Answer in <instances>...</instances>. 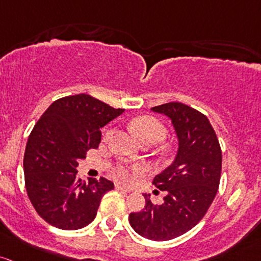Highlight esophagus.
Listing matches in <instances>:
<instances>
[{"label":"esophagus","mask_w":261,"mask_h":261,"mask_svg":"<svg viewBox=\"0 0 261 261\" xmlns=\"http://www.w3.org/2000/svg\"><path fill=\"white\" fill-rule=\"evenodd\" d=\"M115 188H116V190H119V191L126 192V193H130V192H131V190H128V188H126V187H122V186H120V185H115Z\"/></svg>","instance_id":"34e87169"}]
</instances>
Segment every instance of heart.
Listing matches in <instances>:
<instances>
[{
  "instance_id": "obj_1",
  "label": "heart",
  "mask_w": 261,
  "mask_h": 261,
  "mask_svg": "<svg viewBox=\"0 0 261 261\" xmlns=\"http://www.w3.org/2000/svg\"><path fill=\"white\" fill-rule=\"evenodd\" d=\"M131 128L141 142H159L166 136V127L153 116L136 117L131 121ZM141 173L142 168L140 167H127V166L119 165L114 168V176L124 182L135 181L136 177Z\"/></svg>"
}]
</instances>
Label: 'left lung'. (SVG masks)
<instances>
[{"mask_svg":"<svg viewBox=\"0 0 261 261\" xmlns=\"http://www.w3.org/2000/svg\"><path fill=\"white\" fill-rule=\"evenodd\" d=\"M170 117L178 139L174 161L153 178L165 191L161 204L144 194L146 205L131 213L134 230L146 239L165 242L191 230L205 216L218 192L222 150L210 120L182 102H167L151 109Z\"/></svg>","mask_w":261,"mask_h":261,"instance_id":"1","label":"left lung"}]
</instances>
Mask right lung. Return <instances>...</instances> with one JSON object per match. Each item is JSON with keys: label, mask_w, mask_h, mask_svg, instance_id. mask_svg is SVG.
<instances>
[{"label": "right lung", "mask_w": 261, "mask_h": 261, "mask_svg": "<svg viewBox=\"0 0 261 261\" xmlns=\"http://www.w3.org/2000/svg\"><path fill=\"white\" fill-rule=\"evenodd\" d=\"M124 110L78 94L56 100L34 125L23 159L25 190L34 210L50 225L75 230L95 219L100 200L114 183L104 177L82 181L76 177L78 161L98 147L100 128Z\"/></svg>", "instance_id": "1"}]
</instances>
